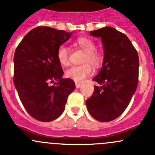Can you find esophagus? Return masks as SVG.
I'll return each instance as SVG.
<instances>
[{"instance_id":"34e87169","label":"esophagus","mask_w":155,"mask_h":155,"mask_svg":"<svg viewBox=\"0 0 155 155\" xmlns=\"http://www.w3.org/2000/svg\"><path fill=\"white\" fill-rule=\"evenodd\" d=\"M81 86H82V85H81V84L76 83V88H79V87H80Z\"/></svg>"}]
</instances>
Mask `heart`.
I'll list each match as a JSON object with an SVG mask.
<instances>
[{
    "label": "heart",
    "instance_id": "b5f03b06",
    "mask_svg": "<svg viewBox=\"0 0 155 155\" xmlns=\"http://www.w3.org/2000/svg\"><path fill=\"white\" fill-rule=\"evenodd\" d=\"M79 46L85 51L82 62L85 64L79 66H72L65 72L66 77L76 82H82L87 76L93 73L94 68H99L104 61V55L101 51L96 50L94 42L87 37H81L76 41ZM57 58L59 63L63 66L69 64V49L66 45L60 46L57 51Z\"/></svg>",
    "mask_w": 155,
    "mask_h": 155
}]
</instances>
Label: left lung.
<instances>
[{
    "label": "left lung",
    "instance_id": "8db88e82",
    "mask_svg": "<svg viewBox=\"0 0 155 155\" xmlns=\"http://www.w3.org/2000/svg\"><path fill=\"white\" fill-rule=\"evenodd\" d=\"M90 34L101 38L104 57L102 68L93 79L101 86H94L86 106L93 118L107 122L119 117L129 105L138 85L140 61L130 40L114 28L104 27Z\"/></svg>",
    "mask_w": 155,
    "mask_h": 155
}]
</instances>
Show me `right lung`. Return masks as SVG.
<instances>
[{"instance_id":"add662e5","label":"right lung","mask_w":155,"mask_h":155,"mask_svg":"<svg viewBox=\"0 0 155 155\" xmlns=\"http://www.w3.org/2000/svg\"><path fill=\"white\" fill-rule=\"evenodd\" d=\"M71 35L40 26L30 31L15 49L14 85L25 109L38 121L58 118L75 89L72 79L62 78L64 71L57 58L58 48Z\"/></svg>"}]
</instances>
